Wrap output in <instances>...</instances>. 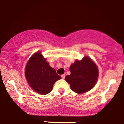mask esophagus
<instances>
[{
	"mask_svg": "<svg viewBox=\"0 0 124 124\" xmlns=\"http://www.w3.org/2000/svg\"><path fill=\"white\" fill-rule=\"evenodd\" d=\"M61 77H62V79H65V74H63V75H61Z\"/></svg>",
	"mask_w": 124,
	"mask_h": 124,
	"instance_id": "obj_1",
	"label": "esophagus"
}]
</instances>
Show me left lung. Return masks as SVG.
<instances>
[{
	"label": "left lung",
	"instance_id": "left-lung-1",
	"mask_svg": "<svg viewBox=\"0 0 124 124\" xmlns=\"http://www.w3.org/2000/svg\"><path fill=\"white\" fill-rule=\"evenodd\" d=\"M70 75L65 77L71 89L77 93L88 92L96 85L99 71L96 63L86 56L81 61L77 60L69 68Z\"/></svg>",
	"mask_w": 124,
	"mask_h": 124
}]
</instances>
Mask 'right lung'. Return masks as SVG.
I'll list each match as a JSON object with an SVG mask.
<instances>
[{
	"mask_svg": "<svg viewBox=\"0 0 124 124\" xmlns=\"http://www.w3.org/2000/svg\"><path fill=\"white\" fill-rule=\"evenodd\" d=\"M25 78L30 87L40 94H47L52 91L54 83L61 77L49 66L41 52H36L28 61Z\"/></svg>",
	"mask_w": 124,
	"mask_h": 124,
	"instance_id": "add662e5",
	"label": "right lung"
}]
</instances>
